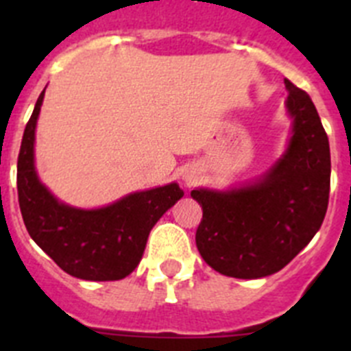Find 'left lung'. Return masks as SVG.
<instances>
[{
    "label": "left lung",
    "mask_w": 351,
    "mask_h": 351,
    "mask_svg": "<svg viewBox=\"0 0 351 351\" xmlns=\"http://www.w3.org/2000/svg\"><path fill=\"white\" fill-rule=\"evenodd\" d=\"M287 86V149L253 181L228 190L197 188V247L207 265L239 280L265 278L290 263L320 230L330 190V149L308 93Z\"/></svg>",
    "instance_id": "1"
}]
</instances>
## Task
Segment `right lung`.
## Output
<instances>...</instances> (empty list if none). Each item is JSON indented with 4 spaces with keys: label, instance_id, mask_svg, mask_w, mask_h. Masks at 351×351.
Returning a JSON list of instances; mask_svg holds the SVG:
<instances>
[{
    "label": "right lung",
    "instance_id": "right-lung-1",
    "mask_svg": "<svg viewBox=\"0 0 351 351\" xmlns=\"http://www.w3.org/2000/svg\"><path fill=\"white\" fill-rule=\"evenodd\" d=\"M43 95L24 130L17 160L19 206L31 239L64 272L86 281L123 280L144 255L149 232L182 198L178 182L135 191L98 209L68 206L40 181L35 133Z\"/></svg>",
    "mask_w": 351,
    "mask_h": 351
}]
</instances>
